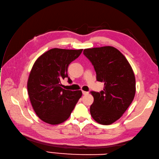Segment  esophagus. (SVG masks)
I'll use <instances>...</instances> for the list:
<instances>
[{"instance_id":"esophagus-1","label":"esophagus","mask_w":159,"mask_h":159,"mask_svg":"<svg viewBox=\"0 0 159 159\" xmlns=\"http://www.w3.org/2000/svg\"><path fill=\"white\" fill-rule=\"evenodd\" d=\"M82 92H83V95H87V94H88V93H89V92H87V91H82Z\"/></svg>"}]
</instances>
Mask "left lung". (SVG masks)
<instances>
[{"label":"left lung","instance_id":"left-lung-1","mask_svg":"<svg viewBox=\"0 0 159 159\" xmlns=\"http://www.w3.org/2000/svg\"><path fill=\"white\" fill-rule=\"evenodd\" d=\"M83 54L94 66L97 80L104 83L103 91L91 92L94 98L91 115L99 124L110 125L123 116L134 100V71L126 57L113 47L85 49Z\"/></svg>","mask_w":159,"mask_h":159}]
</instances>
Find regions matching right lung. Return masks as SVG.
I'll list each match as a JSON object with an SVG mask.
<instances>
[{
	"label": "right lung",
	"instance_id": "right-lung-1",
	"mask_svg": "<svg viewBox=\"0 0 159 159\" xmlns=\"http://www.w3.org/2000/svg\"><path fill=\"white\" fill-rule=\"evenodd\" d=\"M82 51L54 48L40 55L32 66L27 83L29 98L36 115L48 124L64 123L82 96L80 90H66L61 83L68 77L69 64ZM68 82H72L70 78Z\"/></svg>",
	"mask_w": 159,
	"mask_h": 159
}]
</instances>
